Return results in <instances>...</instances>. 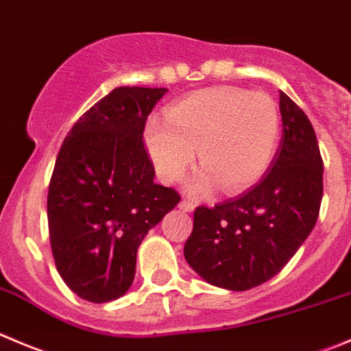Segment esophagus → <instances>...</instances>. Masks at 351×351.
Here are the masks:
<instances>
[{"instance_id":"obj_1","label":"esophagus","mask_w":351,"mask_h":351,"mask_svg":"<svg viewBox=\"0 0 351 351\" xmlns=\"http://www.w3.org/2000/svg\"><path fill=\"white\" fill-rule=\"evenodd\" d=\"M180 210H183V213H192L193 209H195V206H193L192 202H189V200H182V202L178 204Z\"/></svg>"}]
</instances>
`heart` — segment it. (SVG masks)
Listing matches in <instances>:
<instances>
[{
  "instance_id": "heart-1",
  "label": "heart",
  "mask_w": 351,
  "mask_h": 351,
  "mask_svg": "<svg viewBox=\"0 0 351 351\" xmlns=\"http://www.w3.org/2000/svg\"><path fill=\"white\" fill-rule=\"evenodd\" d=\"M149 121L144 142L162 183H176L197 158L199 171L186 183L193 195L217 185L228 193L257 182L273 161L280 137L276 103L264 93L233 87L204 89Z\"/></svg>"
}]
</instances>
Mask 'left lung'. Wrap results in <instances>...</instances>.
Returning a JSON list of instances; mask_svg holds the SVG:
<instances>
[{"label":"left lung","mask_w":351,"mask_h":351,"mask_svg":"<svg viewBox=\"0 0 351 351\" xmlns=\"http://www.w3.org/2000/svg\"><path fill=\"white\" fill-rule=\"evenodd\" d=\"M280 147L254 189L214 207H197L183 254L213 287L245 291L288 264L317 221L322 158L307 114L280 93Z\"/></svg>","instance_id":"8db88e82"}]
</instances>
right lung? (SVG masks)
<instances>
[{"label": "right lung", "instance_id": "obj_1", "mask_svg": "<svg viewBox=\"0 0 351 351\" xmlns=\"http://www.w3.org/2000/svg\"><path fill=\"white\" fill-rule=\"evenodd\" d=\"M168 89L117 87L68 132L56 158L47 223L56 269L93 304L132 287L138 245L180 195L154 182L142 134Z\"/></svg>", "mask_w": 351, "mask_h": 351}]
</instances>
